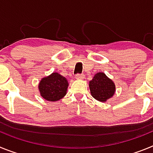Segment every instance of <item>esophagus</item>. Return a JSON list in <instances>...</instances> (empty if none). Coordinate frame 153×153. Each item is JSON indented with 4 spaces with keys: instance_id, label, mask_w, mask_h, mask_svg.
<instances>
[{
    "instance_id": "obj_1",
    "label": "esophagus",
    "mask_w": 153,
    "mask_h": 153,
    "mask_svg": "<svg viewBox=\"0 0 153 153\" xmlns=\"http://www.w3.org/2000/svg\"><path fill=\"white\" fill-rule=\"evenodd\" d=\"M75 76H76V79H83V78H84V75H83V74H77Z\"/></svg>"
}]
</instances>
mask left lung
Here are the masks:
<instances>
[{
	"mask_svg": "<svg viewBox=\"0 0 153 153\" xmlns=\"http://www.w3.org/2000/svg\"><path fill=\"white\" fill-rule=\"evenodd\" d=\"M91 95L100 102H106L115 93V84L103 73H98L90 81Z\"/></svg>",
	"mask_w": 153,
	"mask_h": 153,
	"instance_id": "1",
	"label": "left lung"
}]
</instances>
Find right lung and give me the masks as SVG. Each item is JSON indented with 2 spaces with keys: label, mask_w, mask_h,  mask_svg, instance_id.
<instances>
[{
  "label": "right lung",
  "mask_w": 153,
  "mask_h": 153,
  "mask_svg": "<svg viewBox=\"0 0 153 153\" xmlns=\"http://www.w3.org/2000/svg\"><path fill=\"white\" fill-rule=\"evenodd\" d=\"M67 79L58 73H53L49 76L44 77L39 83L40 95L48 101H57L67 93Z\"/></svg>",
  "instance_id": "1"
}]
</instances>
